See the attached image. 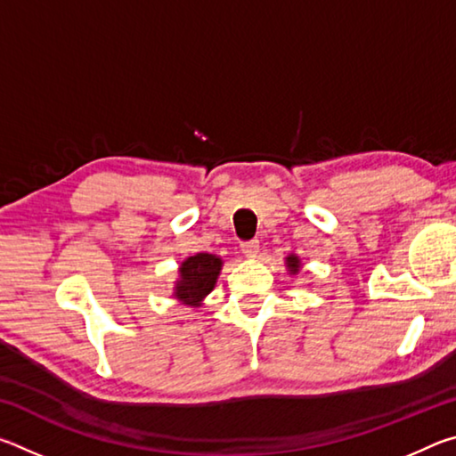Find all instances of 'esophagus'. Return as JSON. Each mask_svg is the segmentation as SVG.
<instances>
[{
	"label": "esophagus",
	"instance_id": "34e87169",
	"mask_svg": "<svg viewBox=\"0 0 456 456\" xmlns=\"http://www.w3.org/2000/svg\"><path fill=\"white\" fill-rule=\"evenodd\" d=\"M241 251H243L245 257H256L257 251H259V241H257V239H251V241L241 243Z\"/></svg>",
	"mask_w": 456,
	"mask_h": 456
}]
</instances>
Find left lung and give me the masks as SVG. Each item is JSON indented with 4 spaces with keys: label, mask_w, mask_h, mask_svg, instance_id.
<instances>
[{
    "label": "left lung",
    "mask_w": 456,
    "mask_h": 456,
    "mask_svg": "<svg viewBox=\"0 0 456 456\" xmlns=\"http://www.w3.org/2000/svg\"><path fill=\"white\" fill-rule=\"evenodd\" d=\"M285 265H288V269H289V273H299V267H302V261H299V257L297 256H288L285 257Z\"/></svg>",
    "instance_id": "1"
}]
</instances>
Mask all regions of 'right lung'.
<instances>
[{"instance_id":"right-lung-1","label":"right lung","mask_w":456,"mask_h":456,"mask_svg":"<svg viewBox=\"0 0 456 456\" xmlns=\"http://www.w3.org/2000/svg\"><path fill=\"white\" fill-rule=\"evenodd\" d=\"M223 261L211 253H197L187 257L179 267V280L175 283V297L184 305L199 307L213 291L221 273Z\"/></svg>"}]
</instances>
